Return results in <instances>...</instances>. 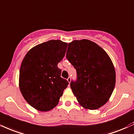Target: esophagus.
Returning <instances> with one entry per match:
<instances>
[{
  "label": "esophagus",
  "mask_w": 134,
  "mask_h": 134,
  "mask_svg": "<svg viewBox=\"0 0 134 134\" xmlns=\"http://www.w3.org/2000/svg\"><path fill=\"white\" fill-rule=\"evenodd\" d=\"M67 82L70 83V82H71V78H70V77H69V78L67 79Z\"/></svg>",
  "instance_id": "34e87169"
}]
</instances>
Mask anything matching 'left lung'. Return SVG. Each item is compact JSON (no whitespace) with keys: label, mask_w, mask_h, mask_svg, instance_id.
Listing matches in <instances>:
<instances>
[{"label":"left lung","mask_w":134,"mask_h":134,"mask_svg":"<svg viewBox=\"0 0 134 134\" xmlns=\"http://www.w3.org/2000/svg\"><path fill=\"white\" fill-rule=\"evenodd\" d=\"M66 57L76 69L70 88L80 106L96 110L108 102L115 85L114 65L107 53L87 39L69 43Z\"/></svg>","instance_id":"8db88e82"}]
</instances>
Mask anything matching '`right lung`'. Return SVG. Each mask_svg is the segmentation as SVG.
I'll list each match as a JSON object with an SVG mask.
<instances>
[{"instance_id": "right-lung-1", "label": "right lung", "mask_w": 134, "mask_h": 134, "mask_svg": "<svg viewBox=\"0 0 134 134\" xmlns=\"http://www.w3.org/2000/svg\"><path fill=\"white\" fill-rule=\"evenodd\" d=\"M67 43L51 40L37 45L27 53L19 72L22 96L32 107L47 112L57 105L69 82L60 77L57 64L65 56Z\"/></svg>"}]
</instances>
